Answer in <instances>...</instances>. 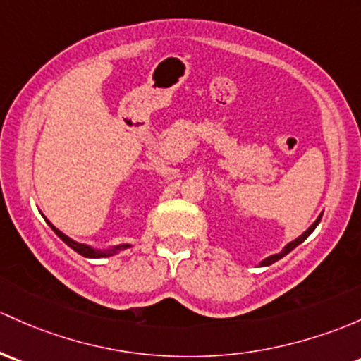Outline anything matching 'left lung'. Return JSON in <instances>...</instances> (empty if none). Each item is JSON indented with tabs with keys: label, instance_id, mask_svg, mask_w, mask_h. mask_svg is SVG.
I'll list each match as a JSON object with an SVG mask.
<instances>
[{
	"label": "left lung",
	"instance_id": "8db88e82",
	"mask_svg": "<svg viewBox=\"0 0 361 361\" xmlns=\"http://www.w3.org/2000/svg\"><path fill=\"white\" fill-rule=\"evenodd\" d=\"M320 219H322V214H320V216H318V218H317V221H314V223H313V225H311V226H310V228H308V230H306V231H305V233H302V235H301V237H298V238H295V240H292V242H289V244H287V245H286V247H283V249H282V252H279V254H273V256H270V257H267V259H263V261H261V263H259V267H270V264H273V263H275V261L282 259V257H283V256H287V254H289L292 249H295V247H298V245H299V244H301V242H305V240H306V238H308V237H310V235H311V231H313V230H314V228H317V226H318V223H320Z\"/></svg>",
	"mask_w": 361,
	"mask_h": 361
}]
</instances>
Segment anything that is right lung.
<instances>
[{"instance_id": "right-lung-1", "label": "right lung", "mask_w": 361, "mask_h": 361, "mask_svg": "<svg viewBox=\"0 0 361 361\" xmlns=\"http://www.w3.org/2000/svg\"><path fill=\"white\" fill-rule=\"evenodd\" d=\"M44 219H47V218H44ZM47 223L51 226V230L55 231V233L59 235V237L62 238V240L66 242L67 245H69L71 249H74L75 252L81 254V256H85V257H109V256H114V254H117L119 250H124V249L130 247V244H123V245H114L112 249H105V250L93 249V247H90V245H86V244H79V242L72 240V238L67 237L66 233H62V231H60L59 228H55V226H53L51 223L48 221V219H47Z\"/></svg>"}]
</instances>
